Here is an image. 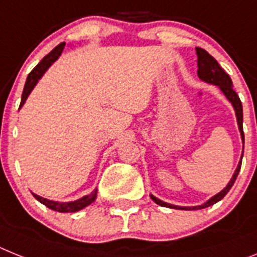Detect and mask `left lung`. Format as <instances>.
<instances>
[{"label":"left lung","instance_id":"left-lung-1","mask_svg":"<svg viewBox=\"0 0 257 257\" xmlns=\"http://www.w3.org/2000/svg\"><path fill=\"white\" fill-rule=\"evenodd\" d=\"M196 53H197V74L198 77L202 79V81L209 82V83H214V85L218 86L221 88L223 94L226 95V98L232 103L235 108V113H236V118H238V125H239V131H240V135H242V140L244 142V133H243V108H242V102H240V99H239L238 94L235 92V90L232 88V82L231 78L228 77L227 73L223 70V69L219 66V64L215 61V59L213 56H210L205 49L198 48L196 47ZM243 157V154H242ZM240 166H242V161L239 162L238 167L235 170L234 175H232V179L230 180L227 185H226V188L223 191H221L218 195H215L214 197H212L209 200L208 202H205L204 205L198 206V208H193V209H204L206 206H210L213 204H215L217 201H219L221 198L225 197L227 195V192L231 189L232 184L235 183V179L238 176L239 171H240ZM152 200L154 202H157L158 205L161 206H166V208H172V209H189V208H182V206H175L171 205V204H167V202H163L161 200H158L154 196H150Z\"/></svg>","mask_w":257,"mask_h":257}]
</instances>
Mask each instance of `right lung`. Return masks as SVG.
Here are the masks:
<instances>
[{
    "mask_svg": "<svg viewBox=\"0 0 257 257\" xmlns=\"http://www.w3.org/2000/svg\"><path fill=\"white\" fill-rule=\"evenodd\" d=\"M64 48H65V43H61L60 45H57L53 51L49 52L48 55L45 56L44 59L39 62L35 68L32 69L31 73H30L29 77H27V81H26L25 88H23V92H22V100H21V105H19V107H22L23 103H25L26 99H27V96L30 95V92L32 91V88L35 87V85L38 83L39 79L42 78V75L44 74L45 70L52 65V62H55L56 60L59 59V56L61 55V52L64 51ZM32 195H34V197H35L38 201L44 204L47 208L52 209V210H56V212H61V213H72V212H78V210L83 209L85 206L90 205V204L95 200L96 189H94V191H92L88 196H85V197L79 198V200L73 202L49 201V200H47V198L40 197V196L35 195V193H32Z\"/></svg>",
    "mask_w": 257,
    "mask_h": 257,
    "instance_id": "1",
    "label": "right lung"
}]
</instances>
